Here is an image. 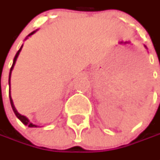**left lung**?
<instances>
[{"mask_svg": "<svg viewBox=\"0 0 160 160\" xmlns=\"http://www.w3.org/2000/svg\"><path fill=\"white\" fill-rule=\"evenodd\" d=\"M145 47H146V46H145Z\"/></svg>", "mask_w": 160, "mask_h": 160, "instance_id": "8db88e82", "label": "left lung"}]
</instances>
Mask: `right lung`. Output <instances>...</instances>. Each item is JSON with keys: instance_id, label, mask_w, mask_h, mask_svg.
Segmentation results:
<instances>
[{"instance_id": "1", "label": "right lung", "mask_w": 160, "mask_h": 160, "mask_svg": "<svg viewBox=\"0 0 160 160\" xmlns=\"http://www.w3.org/2000/svg\"><path fill=\"white\" fill-rule=\"evenodd\" d=\"M36 31H34V32H32L31 34H29L28 35V36H30V35H32V34H34V33H35ZM27 37V38H28ZM26 38V39H27ZM22 47H23V45H22L21 47H20V49L18 51V52H17V54L15 55V58H14V59H13V64H12V66H11V68H10V71H9V101H10V104H11V107H12V109H13V111H14V113H15V115L17 116V118H18V119L21 121L22 123L24 124V125H26V126H28L29 127H36V126L35 125H34V124H32L30 121H29V119H28L27 117H25V116H23V115H21V114H19L18 112V110L16 109L15 106H14V103H13V101H12V98H11V96H10V76H11V71H12V69H13V68H14V65H15L16 63V60H17V58H18V55H19V52H20V51H21Z\"/></svg>"}]
</instances>
